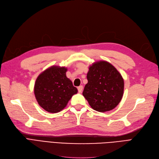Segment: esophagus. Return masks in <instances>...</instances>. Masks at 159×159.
Masks as SVG:
<instances>
[{"instance_id": "obj_1", "label": "esophagus", "mask_w": 159, "mask_h": 159, "mask_svg": "<svg viewBox=\"0 0 159 159\" xmlns=\"http://www.w3.org/2000/svg\"><path fill=\"white\" fill-rule=\"evenodd\" d=\"M78 90L80 93H81L83 90V86L82 85H80L79 87H78Z\"/></svg>"}]
</instances>
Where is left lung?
<instances>
[{
  "label": "left lung",
  "instance_id": "left-lung-1",
  "mask_svg": "<svg viewBox=\"0 0 159 159\" xmlns=\"http://www.w3.org/2000/svg\"><path fill=\"white\" fill-rule=\"evenodd\" d=\"M88 82L83 95L93 109L109 111L120 103L124 91V80L115 67L106 61L95 62L89 66Z\"/></svg>",
  "mask_w": 159,
  "mask_h": 159
}]
</instances>
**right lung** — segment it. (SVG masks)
I'll use <instances>...</instances> for the list:
<instances>
[{
  "mask_svg": "<svg viewBox=\"0 0 159 159\" xmlns=\"http://www.w3.org/2000/svg\"><path fill=\"white\" fill-rule=\"evenodd\" d=\"M65 67L53 66L38 76L34 95L40 106L49 113L64 109L78 89L66 77Z\"/></svg>",
  "mask_w": 159,
  "mask_h": 159,
  "instance_id": "add662e5",
  "label": "right lung"
}]
</instances>
